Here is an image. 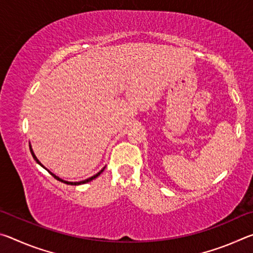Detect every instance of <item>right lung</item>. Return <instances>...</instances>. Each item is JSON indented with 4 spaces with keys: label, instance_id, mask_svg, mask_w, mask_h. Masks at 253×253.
Wrapping results in <instances>:
<instances>
[{
    "label": "right lung",
    "instance_id": "1",
    "mask_svg": "<svg viewBox=\"0 0 253 253\" xmlns=\"http://www.w3.org/2000/svg\"><path fill=\"white\" fill-rule=\"evenodd\" d=\"M30 151H31V154H32V156H33V158H34V160H36L37 161V163H38V164H40L41 166H42V168H44V166L43 165H42L41 164V163L39 162V160H38V158L36 157V155H34V153H33V151H32V148L31 147H30ZM104 169H105V168L104 169H102L101 170H100V172L99 173H97L96 175H93V176H91V177H89V178H87V179H84V181H80V182H67V181H63V179H61V178H59L58 176H55V175L54 174H52V173H51V175H52V176L54 177V178H57L58 179V181H61V182H63V183H66V184H70V185H80V184H84V183H88V182H90V181H92V179L93 178H96V177H98V176H99V175L102 173V172H104ZM50 173V172H49Z\"/></svg>",
    "mask_w": 253,
    "mask_h": 253
}]
</instances>
